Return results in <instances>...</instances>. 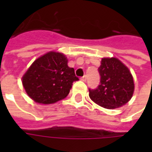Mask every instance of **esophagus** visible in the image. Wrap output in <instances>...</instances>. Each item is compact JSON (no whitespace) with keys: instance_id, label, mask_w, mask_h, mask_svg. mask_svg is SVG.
I'll return each mask as SVG.
<instances>
[{"instance_id":"34e87169","label":"esophagus","mask_w":152,"mask_h":152,"mask_svg":"<svg viewBox=\"0 0 152 152\" xmlns=\"http://www.w3.org/2000/svg\"><path fill=\"white\" fill-rule=\"evenodd\" d=\"M80 79H81V80H83V81H86V80H87V76H82V77H81Z\"/></svg>"}]
</instances>
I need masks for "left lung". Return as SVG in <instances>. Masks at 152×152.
<instances>
[{"mask_svg":"<svg viewBox=\"0 0 152 152\" xmlns=\"http://www.w3.org/2000/svg\"><path fill=\"white\" fill-rule=\"evenodd\" d=\"M100 85L89 89V97L98 105L107 109L120 107L133 96L134 84L127 66L115 58H102L99 68Z\"/></svg>","mask_w":152,"mask_h":152,"instance_id":"left-lung-1","label":"left lung"}]
</instances>
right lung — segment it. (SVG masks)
<instances>
[{"label":"right lung","instance_id":"1","mask_svg":"<svg viewBox=\"0 0 152 152\" xmlns=\"http://www.w3.org/2000/svg\"><path fill=\"white\" fill-rule=\"evenodd\" d=\"M78 80L63 53L49 52L31 64L23 77V85L35 102L50 104L66 98Z\"/></svg>","mask_w":152,"mask_h":152}]
</instances>
